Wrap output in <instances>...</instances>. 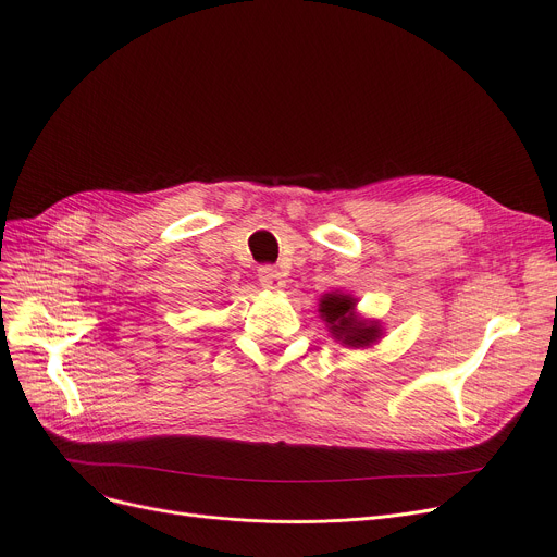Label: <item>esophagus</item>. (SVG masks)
Segmentation results:
<instances>
[{"label":"esophagus","mask_w":557,"mask_h":557,"mask_svg":"<svg viewBox=\"0 0 557 557\" xmlns=\"http://www.w3.org/2000/svg\"><path fill=\"white\" fill-rule=\"evenodd\" d=\"M259 282L263 288H271V290H280L284 286V277L275 267H261L259 269Z\"/></svg>","instance_id":"esophagus-1"}]
</instances>
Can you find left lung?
Listing matches in <instances>:
<instances>
[{
  "label": "left lung",
  "mask_w": 557,
  "mask_h": 557,
  "mask_svg": "<svg viewBox=\"0 0 557 557\" xmlns=\"http://www.w3.org/2000/svg\"><path fill=\"white\" fill-rule=\"evenodd\" d=\"M355 300L349 296L341 294H327L323 300H320V313H323L325 323H330L332 334L343 341L345 345L352 347H366L379 338V327L376 323H366V320H359L355 313Z\"/></svg>",
  "instance_id": "1"
}]
</instances>
